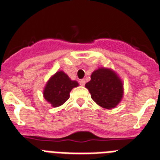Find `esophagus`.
Returning <instances> with one entry per match:
<instances>
[{
  "mask_svg": "<svg viewBox=\"0 0 160 160\" xmlns=\"http://www.w3.org/2000/svg\"><path fill=\"white\" fill-rule=\"evenodd\" d=\"M79 83H80V85L81 86H84L85 85L86 81L84 80V79H82V80H80V81H79Z\"/></svg>",
  "mask_w": 160,
  "mask_h": 160,
  "instance_id": "34e87169",
  "label": "esophagus"
}]
</instances>
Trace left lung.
<instances>
[{"label": "left lung", "instance_id": "left-lung-1", "mask_svg": "<svg viewBox=\"0 0 160 160\" xmlns=\"http://www.w3.org/2000/svg\"><path fill=\"white\" fill-rule=\"evenodd\" d=\"M92 99L105 109H111L118 105L123 96V85L115 72L100 68L92 73L91 81L86 83Z\"/></svg>", "mask_w": 160, "mask_h": 160}]
</instances>
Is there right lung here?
I'll use <instances>...</instances> for the list:
<instances>
[{
	"label": "right lung",
	"instance_id": "right-lung-1",
	"mask_svg": "<svg viewBox=\"0 0 160 160\" xmlns=\"http://www.w3.org/2000/svg\"><path fill=\"white\" fill-rule=\"evenodd\" d=\"M78 86V82L71 80L63 71H58L47 82L43 96L53 107L60 106L68 100L71 90Z\"/></svg>",
	"mask_w": 160,
	"mask_h": 160
}]
</instances>
